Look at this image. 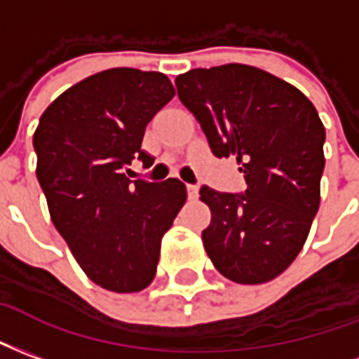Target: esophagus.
<instances>
[{"instance_id": "esophagus-1", "label": "esophagus", "mask_w": 359, "mask_h": 359, "mask_svg": "<svg viewBox=\"0 0 359 359\" xmlns=\"http://www.w3.org/2000/svg\"><path fill=\"white\" fill-rule=\"evenodd\" d=\"M187 195H189L191 201H195L198 197V187L197 185H187Z\"/></svg>"}]
</instances>
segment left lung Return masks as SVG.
Wrapping results in <instances>:
<instances>
[{
    "mask_svg": "<svg viewBox=\"0 0 359 359\" xmlns=\"http://www.w3.org/2000/svg\"><path fill=\"white\" fill-rule=\"evenodd\" d=\"M176 88L212 153L235 156L247 182L241 195L201 187L212 214L206 255L235 283L276 279L302 250L319 208L325 128L316 107L289 82L239 62L189 70Z\"/></svg>",
    "mask_w": 359,
    "mask_h": 359,
    "instance_id": "left-lung-1",
    "label": "left lung"
}]
</instances>
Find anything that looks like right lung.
<instances>
[{"mask_svg":"<svg viewBox=\"0 0 359 359\" xmlns=\"http://www.w3.org/2000/svg\"><path fill=\"white\" fill-rule=\"evenodd\" d=\"M176 95L168 76L109 69L74 83L34 132L36 176L49 216L83 273L112 292L151 285L161 243L187 198L180 180H130V164H153L145 128Z\"/></svg>","mask_w":359,"mask_h":359,"instance_id":"add662e5","label":"right lung"}]
</instances>
